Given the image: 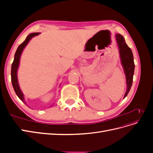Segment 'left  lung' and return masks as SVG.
I'll return each mask as SVG.
<instances>
[{
	"instance_id": "1",
	"label": "left lung",
	"mask_w": 153,
	"mask_h": 153,
	"mask_svg": "<svg viewBox=\"0 0 153 153\" xmlns=\"http://www.w3.org/2000/svg\"><path fill=\"white\" fill-rule=\"evenodd\" d=\"M115 37H116V40L119 49L121 64L124 68L125 75H126L127 89L124 96V98L128 95L132 85L134 70H135V64H134L132 51L126 45L123 36L117 34L115 35Z\"/></svg>"
}]
</instances>
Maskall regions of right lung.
Masks as SVG:
<instances>
[{"label":"right lung","mask_w":153,"mask_h":153,"mask_svg":"<svg viewBox=\"0 0 153 153\" xmlns=\"http://www.w3.org/2000/svg\"><path fill=\"white\" fill-rule=\"evenodd\" d=\"M39 34V32H35V33H31L27 37L25 40L23 42L21 45H19V47H18L15 54V58H14V61L13 62V64L11 65V82L12 85L13 87V89L15 90L16 95L18 96V98H19L23 102L25 103V100H24V96L22 92L19 84H18V78H17V70L18 68V66H19L20 63V59L21 54L22 53L23 50L24 49L25 46L28 44L29 41L30 40V39L32 37H34L36 36H38Z\"/></svg>","instance_id":"add662e5"}]
</instances>
